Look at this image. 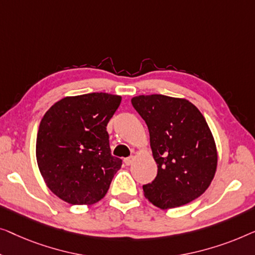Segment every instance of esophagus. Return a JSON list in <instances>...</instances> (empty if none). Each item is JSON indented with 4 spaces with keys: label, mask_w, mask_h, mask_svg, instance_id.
Instances as JSON below:
<instances>
[{
    "label": "esophagus",
    "mask_w": 255,
    "mask_h": 255,
    "mask_svg": "<svg viewBox=\"0 0 255 255\" xmlns=\"http://www.w3.org/2000/svg\"><path fill=\"white\" fill-rule=\"evenodd\" d=\"M134 157L132 156H130V157H128V158H125V164L126 165H131L132 164V162H134Z\"/></svg>",
    "instance_id": "obj_1"
}]
</instances>
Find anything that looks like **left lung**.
Returning <instances> with one entry per match:
<instances>
[{
	"instance_id": "8db88e82",
	"label": "left lung",
	"mask_w": 255,
	"mask_h": 255,
	"mask_svg": "<svg viewBox=\"0 0 255 255\" xmlns=\"http://www.w3.org/2000/svg\"><path fill=\"white\" fill-rule=\"evenodd\" d=\"M131 104L145 121L157 175L143 185L153 206L170 209L192 202L209 187L217 167L214 136L198 107L187 99L137 96Z\"/></svg>"
}]
</instances>
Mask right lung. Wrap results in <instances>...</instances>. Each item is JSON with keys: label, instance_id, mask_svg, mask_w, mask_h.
<instances>
[{"label": "right lung", "instance_id": "obj_1", "mask_svg": "<svg viewBox=\"0 0 255 255\" xmlns=\"http://www.w3.org/2000/svg\"><path fill=\"white\" fill-rule=\"evenodd\" d=\"M121 97L104 92L66 97L39 125L35 156L47 187L70 204L90 206L109 191L123 160L113 157L106 126Z\"/></svg>", "mask_w": 255, "mask_h": 255}]
</instances>
